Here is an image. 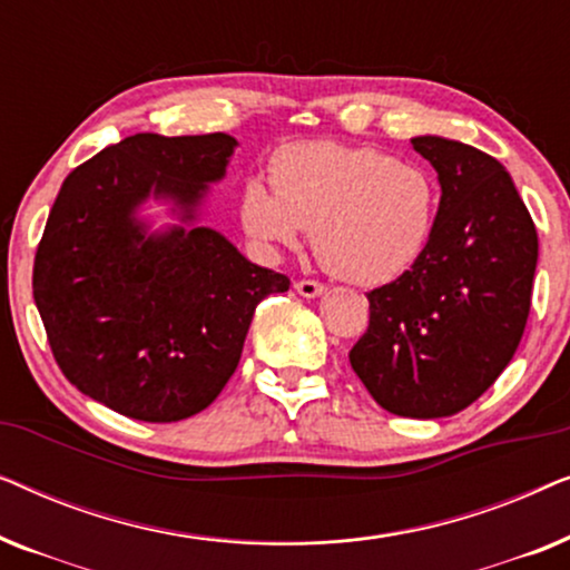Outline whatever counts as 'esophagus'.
Instances as JSON below:
<instances>
[{
	"instance_id": "esophagus-1",
	"label": "esophagus",
	"mask_w": 570,
	"mask_h": 570,
	"mask_svg": "<svg viewBox=\"0 0 570 570\" xmlns=\"http://www.w3.org/2000/svg\"><path fill=\"white\" fill-rule=\"evenodd\" d=\"M295 291H298L303 298H318L326 287L322 283H314V279H298V283H295Z\"/></svg>"
}]
</instances>
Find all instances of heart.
<instances>
[{"instance_id":"b5f03b06","label":"heart","mask_w":570,"mask_h":570,"mask_svg":"<svg viewBox=\"0 0 570 570\" xmlns=\"http://www.w3.org/2000/svg\"><path fill=\"white\" fill-rule=\"evenodd\" d=\"M272 183L252 178L240 197L244 230L269 256L291 252L314 228V252L332 275L386 285L431 244L439 213L433 176L376 147L287 145L272 160Z\"/></svg>"}]
</instances>
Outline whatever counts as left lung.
I'll use <instances>...</instances> for the list:
<instances>
[{"instance_id":"obj_1","label":"left lung","mask_w":570,"mask_h":570,"mask_svg":"<svg viewBox=\"0 0 570 570\" xmlns=\"http://www.w3.org/2000/svg\"><path fill=\"white\" fill-rule=\"evenodd\" d=\"M439 174L425 254L368 293L371 322L350 365L381 407L449 417L470 407L517 353L537 269V230L513 178L478 147L412 137Z\"/></svg>"}]
</instances>
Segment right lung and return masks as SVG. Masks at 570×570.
Returning a JSON list of instances; mask_svg holds the SVG:
<instances>
[{"mask_svg": "<svg viewBox=\"0 0 570 570\" xmlns=\"http://www.w3.org/2000/svg\"><path fill=\"white\" fill-rule=\"evenodd\" d=\"M238 142L135 135L61 184L33 267L59 368L85 396L145 423L209 407L238 368L254 311L291 279L202 225ZM147 200L175 223L153 229Z\"/></svg>", "mask_w": 570, "mask_h": 570, "instance_id": "right-lung-1", "label": "right lung"}]
</instances>
